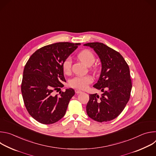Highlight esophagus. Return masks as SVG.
<instances>
[{
	"instance_id": "1",
	"label": "esophagus",
	"mask_w": 156,
	"mask_h": 156,
	"mask_svg": "<svg viewBox=\"0 0 156 156\" xmlns=\"http://www.w3.org/2000/svg\"><path fill=\"white\" fill-rule=\"evenodd\" d=\"M75 93H76V94H81V93H83L81 91H80V90H75Z\"/></svg>"
}]
</instances>
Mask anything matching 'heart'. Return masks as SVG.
Wrapping results in <instances>:
<instances>
[{
	"label": "heart",
	"mask_w": 156,
	"mask_h": 156,
	"mask_svg": "<svg viewBox=\"0 0 156 156\" xmlns=\"http://www.w3.org/2000/svg\"><path fill=\"white\" fill-rule=\"evenodd\" d=\"M78 58L86 63L87 65H91L94 60L95 57L93 53L90 50H84L78 54ZM72 59L70 57H67L64 59L62 63V67L65 73L69 74L72 70ZM93 77L90 75L76 76L70 81V85L75 88L85 90L88 85L93 82Z\"/></svg>",
	"instance_id": "obj_1"
}]
</instances>
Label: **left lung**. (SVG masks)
I'll return each mask as SVG.
<instances>
[{"label":"left lung","mask_w":156,"mask_h":156,"mask_svg":"<svg viewBox=\"0 0 156 156\" xmlns=\"http://www.w3.org/2000/svg\"><path fill=\"white\" fill-rule=\"evenodd\" d=\"M94 49L102 64L99 80L93 87L102 93L90 94L86 112L99 122L110 121L117 117L125 108L130 97L132 84L129 66L117 51L101 42L84 44Z\"/></svg>","instance_id":"8db88e82"}]
</instances>
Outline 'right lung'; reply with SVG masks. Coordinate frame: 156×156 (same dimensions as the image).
<instances>
[{"label": "right lung", "instance_id": "1", "mask_svg": "<svg viewBox=\"0 0 156 156\" xmlns=\"http://www.w3.org/2000/svg\"><path fill=\"white\" fill-rule=\"evenodd\" d=\"M80 43L57 42L44 46L27 62L21 90L26 108L30 115L42 124H52L65 114L71 98L75 95L72 88L53 92L63 87L65 82L62 63Z\"/></svg>", "mask_w": 156, "mask_h": 156}]
</instances>
